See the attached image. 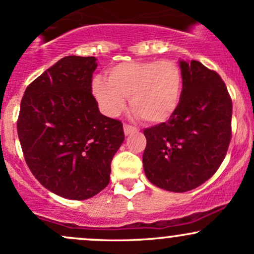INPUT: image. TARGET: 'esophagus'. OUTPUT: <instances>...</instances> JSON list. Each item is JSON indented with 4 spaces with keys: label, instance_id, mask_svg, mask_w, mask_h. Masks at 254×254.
<instances>
[{
    "label": "esophagus",
    "instance_id": "esophagus-1",
    "mask_svg": "<svg viewBox=\"0 0 254 254\" xmlns=\"http://www.w3.org/2000/svg\"><path fill=\"white\" fill-rule=\"evenodd\" d=\"M136 131H137V129H136L135 127H132V125H129V124H124V133H125V135H130V133L136 132Z\"/></svg>",
    "mask_w": 254,
    "mask_h": 254
}]
</instances>
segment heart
Returning a JSON list of instances; mask_svg holds the SVG:
<instances>
[{"instance_id": "1", "label": "heart", "mask_w": 254, "mask_h": 254, "mask_svg": "<svg viewBox=\"0 0 254 254\" xmlns=\"http://www.w3.org/2000/svg\"><path fill=\"white\" fill-rule=\"evenodd\" d=\"M107 78L93 80V94L110 117L125 110L127 97L136 116L150 124L166 122L180 105L183 76L174 60L122 63L108 69Z\"/></svg>"}]
</instances>
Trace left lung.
<instances>
[{
	"label": "left lung",
	"instance_id": "left-lung-1",
	"mask_svg": "<svg viewBox=\"0 0 254 254\" xmlns=\"http://www.w3.org/2000/svg\"><path fill=\"white\" fill-rule=\"evenodd\" d=\"M182 96L168 122L144 129V174L169 191L191 190L216 174L231 140L233 102L216 71L180 61Z\"/></svg>",
	"mask_w": 254,
	"mask_h": 254
}]
</instances>
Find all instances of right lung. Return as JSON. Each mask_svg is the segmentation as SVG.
I'll use <instances>...</instances> for the list:
<instances>
[{
  "label": "right lung",
  "instance_id": "right-lung-1",
  "mask_svg": "<svg viewBox=\"0 0 254 254\" xmlns=\"http://www.w3.org/2000/svg\"><path fill=\"white\" fill-rule=\"evenodd\" d=\"M94 57H65L26 88L18 118L25 161L42 186L85 200L110 183L124 141L121 121L100 113L91 93Z\"/></svg>",
  "mask_w": 254,
  "mask_h": 254
}]
</instances>
